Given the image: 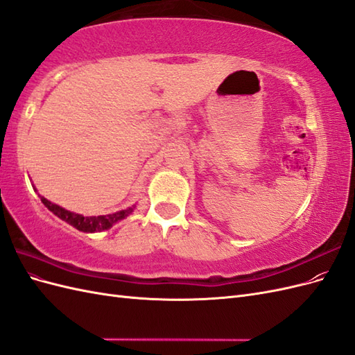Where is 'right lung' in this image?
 <instances>
[{"instance_id":"1","label":"right lung","mask_w":355,"mask_h":355,"mask_svg":"<svg viewBox=\"0 0 355 355\" xmlns=\"http://www.w3.org/2000/svg\"><path fill=\"white\" fill-rule=\"evenodd\" d=\"M40 198H41L42 204H44V206L50 211L55 213L58 218L65 220L67 223L72 225L73 228H77L78 231H83V232H98V231L108 230L112 227L114 223L123 220L133 211V207H128L125 210H120V211L112 213V214H105V216H83V214L65 210L63 207L58 206V204L50 202L44 197L40 196Z\"/></svg>"}]
</instances>
